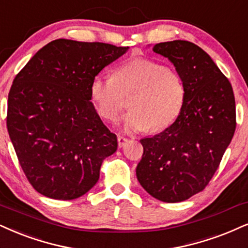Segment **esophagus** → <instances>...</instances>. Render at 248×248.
Masks as SVG:
<instances>
[{
  "label": "esophagus",
  "mask_w": 248,
  "mask_h": 248,
  "mask_svg": "<svg viewBox=\"0 0 248 248\" xmlns=\"http://www.w3.org/2000/svg\"><path fill=\"white\" fill-rule=\"evenodd\" d=\"M117 141H118V146H119V147H123V146L126 145L127 141H129V139H127V138H125V137L118 136V138H117Z\"/></svg>",
  "instance_id": "34e87169"
}]
</instances>
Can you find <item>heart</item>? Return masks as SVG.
Listing matches in <instances>:
<instances>
[{
    "mask_svg": "<svg viewBox=\"0 0 248 248\" xmlns=\"http://www.w3.org/2000/svg\"><path fill=\"white\" fill-rule=\"evenodd\" d=\"M90 94L97 114L108 122L117 121L125 108L124 97L131 96L124 129L157 132L178 117L186 90L176 70L155 61L138 59L116 69L112 77L93 78Z\"/></svg>",
    "mask_w": 248,
    "mask_h": 248,
    "instance_id": "heart-1",
    "label": "heart"
}]
</instances>
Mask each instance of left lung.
Here are the masks:
<instances>
[{"label": "left lung", "mask_w": 248, "mask_h": 248, "mask_svg": "<svg viewBox=\"0 0 248 248\" xmlns=\"http://www.w3.org/2000/svg\"><path fill=\"white\" fill-rule=\"evenodd\" d=\"M153 50L175 65L186 95L175 122L140 140V185L163 202H180L208 185L236 130V102L228 78L212 57L185 40L161 42Z\"/></svg>", "instance_id": "1"}]
</instances>
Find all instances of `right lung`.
<instances>
[{"label":"right lung","mask_w":248,"mask_h":248,"mask_svg":"<svg viewBox=\"0 0 248 248\" xmlns=\"http://www.w3.org/2000/svg\"><path fill=\"white\" fill-rule=\"evenodd\" d=\"M129 47L57 39L14 79L7 127L21 169L40 194L77 199L96 184L117 137L91 102L93 78Z\"/></svg>","instance_id":"add662e5"}]
</instances>
